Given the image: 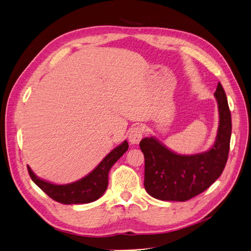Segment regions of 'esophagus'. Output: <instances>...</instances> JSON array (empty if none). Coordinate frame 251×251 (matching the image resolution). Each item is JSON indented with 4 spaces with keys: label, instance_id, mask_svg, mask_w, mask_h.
I'll return each instance as SVG.
<instances>
[{
    "label": "esophagus",
    "instance_id": "34e87169",
    "mask_svg": "<svg viewBox=\"0 0 251 251\" xmlns=\"http://www.w3.org/2000/svg\"><path fill=\"white\" fill-rule=\"evenodd\" d=\"M143 128L141 126H135L128 133V141L132 144H138L143 137Z\"/></svg>",
    "mask_w": 251,
    "mask_h": 251
}]
</instances>
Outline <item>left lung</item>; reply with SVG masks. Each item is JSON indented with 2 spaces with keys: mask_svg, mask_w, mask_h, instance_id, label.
<instances>
[{
  "mask_svg": "<svg viewBox=\"0 0 251 251\" xmlns=\"http://www.w3.org/2000/svg\"><path fill=\"white\" fill-rule=\"evenodd\" d=\"M214 95L219 109V127L214 146L208 151L179 155L155 137H146L140 141L144 155V187L154 198L186 201L203 193L221 176L229 153L231 115L220 82Z\"/></svg>",
  "mask_w": 251,
  "mask_h": 251,
  "instance_id": "1",
  "label": "left lung"
}]
</instances>
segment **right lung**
<instances>
[{
    "label": "right lung",
    "mask_w": 251,
    "mask_h": 251,
    "mask_svg": "<svg viewBox=\"0 0 251 251\" xmlns=\"http://www.w3.org/2000/svg\"><path fill=\"white\" fill-rule=\"evenodd\" d=\"M128 149L127 141L125 140L117 148L111 151L103 160L86 177L69 184H53L39 178L28 168V173L32 181L51 199L63 204H83L93 202L105 192L108 187L109 172L113 164L123 156Z\"/></svg>",
    "instance_id": "right-lung-1"
}]
</instances>
